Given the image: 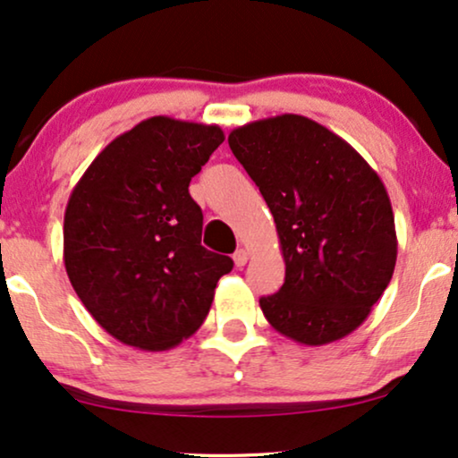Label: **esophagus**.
Here are the masks:
<instances>
[{"label": "esophagus", "instance_id": "esophagus-1", "mask_svg": "<svg viewBox=\"0 0 458 458\" xmlns=\"http://www.w3.org/2000/svg\"><path fill=\"white\" fill-rule=\"evenodd\" d=\"M248 261V252L244 250V248H238V250L233 252V263L238 265V267H244Z\"/></svg>", "mask_w": 458, "mask_h": 458}]
</instances>
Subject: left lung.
I'll return each mask as SVG.
<instances>
[{"label":"left lung","mask_w":458,"mask_h":458,"mask_svg":"<svg viewBox=\"0 0 458 458\" xmlns=\"http://www.w3.org/2000/svg\"><path fill=\"white\" fill-rule=\"evenodd\" d=\"M229 146L272 212L286 265L282 289L259 301L267 323L303 346L359 329L397 263L393 206L376 169L301 114L235 127Z\"/></svg>","instance_id":"obj_1"}]
</instances>
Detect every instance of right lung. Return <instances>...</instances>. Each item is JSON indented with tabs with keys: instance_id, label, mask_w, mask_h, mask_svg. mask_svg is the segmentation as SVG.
Here are the masks:
<instances>
[{
	"instance_id": "right-lung-1",
	"label": "right lung",
	"mask_w": 458,
	"mask_h": 458,
	"mask_svg": "<svg viewBox=\"0 0 458 458\" xmlns=\"http://www.w3.org/2000/svg\"><path fill=\"white\" fill-rule=\"evenodd\" d=\"M218 125L152 116L121 133L73 186L64 263L98 323L127 346L161 352L199 329L233 261L201 246L189 182L223 144Z\"/></svg>"
}]
</instances>
